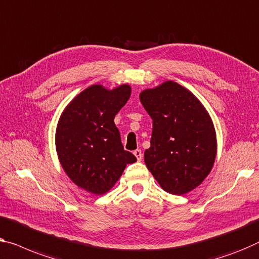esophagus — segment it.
Returning a JSON list of instances; mask_svg holds the SVG:
<instances>
[{
	"mask_svg": "<svg viewBox=\"0 0 259 259\" xmlns=\"http://www.w3.org/2000/svg\"><path fill=\"white\" fill-rule=\"evenodd\" d=\"M134 154H135V157H136L137 158V160L138 161H141L142 160V158H143V153H142V151H141V150H135V151H134Z\"/></svg>",
	"mask_w": 259,
	"mask_h": 259,
	"instance_id": "1",
	"label": "esophagus"
}]
</instances>
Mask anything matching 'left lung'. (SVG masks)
Segmentation results:
<instances>
[{"instance_id": "obj_1", "label": "left lung", "mask_w": 259, "mask_h": 259, "mask_svg": "<svg viewBox=\"0 0 259 259\" xmlns=\"http://www.w3.org/2000/svg\"><path fill=\"white\" fill-rule=\"evenodd\" d=\"M140 99L153 121L146 167L165 192L186 194L213 168L218 151L213 119L191 91L172 80L141 92Z\"/></svg>"}]
</instances>
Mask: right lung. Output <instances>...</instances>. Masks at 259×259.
Here are the masks:
<instances>
[{"mask_svg":"<svg viewBox=\"0 0 259 259\" xmlns=\"http://www.w3.org/2000/svg\"><path fill=\"white\" fill-rule=\"evenodd\" d=\"M131 95L123 83L109 90L92 84L61 113L56 130L60 165L76 186L95 195L109 192L136 157L123 149L114 118Z\"/></svg>","mask_w":259,"mask_h":259,"instance_id":"right-lung-1","label":"right lung"}]
</instances>
